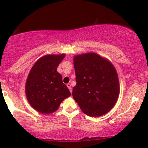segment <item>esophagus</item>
<instances>
[{
	"instance_id": "obj_1",
	"label": "esophagus",
	"mask_w": 148,
	"mask_h": 148,
	"mask_svg": "<svg viewBox=\"0 0 148 148\" xmlns=\"http://www.w3.org/2000/svg\"><path fill=\"white\" fill-rule=\"evenodd\" d=\"M66 86L68 87V88L69 89L70 91H71V92L72 93V87H71V85L70 84H66Z\"/></svg>"
}]
</instances>
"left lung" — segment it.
<instances>
[{
    "label": "left lung",
    "mask_w": 148,
    "mask_h": 148,
    "mask_svg": "<svg viewBox=\"0 0 148 148\" xmlns=\"http://www.w3.org/2000/svg\"><path fill=\"white\" fill-rule=\"evenodd\" d=\"M76 85L72 96L84 114L99 117L108 112L119 94L116 69L108 60L95 53L74 57Z\"/></svg>",
    "instance_id": "1"
}]
</instances>
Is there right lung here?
Instances as JSON below:
<instances>
[{
  "label": "right lung",
  "mask_w": 148,
  "mask_h": 148,
  "mask_svg": "<svg viewBox=\"0 0 148 148\" xmlns=\"http://www.w3.org/2000/svg\"><path fill=\"white\" fill-rule=\"evenodd\" d=\"M65 54L47 55L35 62L25 85L29 104L42 114H51L59 108L64 99L71 96L68 87L62 83V76L57 71Z\"/></svg>",
  "instance_id": "add662e5"
}]
</instances>
